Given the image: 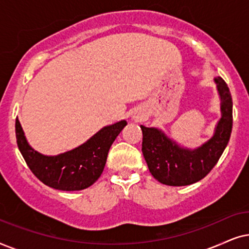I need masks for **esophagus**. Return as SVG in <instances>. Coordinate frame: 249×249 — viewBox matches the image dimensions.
I'll return each instance as SVG.
<instances>
[{
	"label": "esophagus",
	"instance_id": "1",
	"mask_svg": "<svg viewBox=\"0 0 249 249\" xmlns=\"http://www.w3.org/2000/svg\"><path fill=\"white\" fill-rule=\"evenodd\" d=\"M132 118H133L134 121H140L141 116H140V114H138V112H134V114L132 115Z\"/></svg>",
	"mask_w": 249,
	"mask_h": 249
}]
</instances>
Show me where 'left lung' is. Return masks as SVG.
I'll return each mask as SVG.
<instances>
[{
    "mask_svg": "<svg viewBox=\"0 0 249 249\" xmlns=\"http://www.w3.org/2000/svg\"><path fill=\"white\" fill-rule=\"evenodd\" d=\"M221 98L222 117L214 135L196 149L180 147L155 127L142 130V154L156 180L163 184L182 187L200 181L210 173L223 154L232 131V98L223 78L214 79Z\"/></svg>",
    "mask_w": 249,
    "mask_h": 249,
    "instance_id": "obj_1",
    "label": "left lung"
}]
</instances>
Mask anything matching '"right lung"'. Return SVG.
Returning <instances> with one entry per match:
<instances>
[{"label": "right lung", "mask_w": 249, "mask_h": 249, "mask_svg": "<svg viewBox=\"0 0 249 249\" xmlns=\"http://www.w3.org/2000/svg\"><path fill=\"white\" fill-rule=\"evenodd\" d=\"M126 125V121L115 123L101 128L85 143L71 151L45 156L28 144L20 122L17 118V144L33 174L45 185L62 191L83 190L100 178L109 149Z\"/></svg>", "instance_id": "1"}]
</instances>
